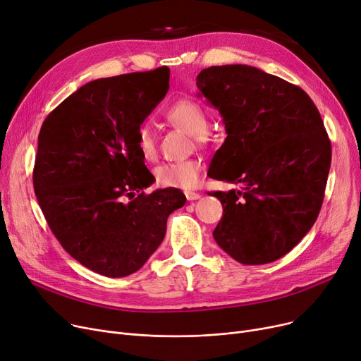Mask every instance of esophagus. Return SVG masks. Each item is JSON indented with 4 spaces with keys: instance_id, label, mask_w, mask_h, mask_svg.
Here are the masks:
<instances>
[{
    "instance_id": "esophagus-1",
    "label": "esophagus",
    "mask_w": 361,
    "mask_h": 361,
    "mask_svg": "<svg viewBox=\"0 0 361 361\" xmlns=\"http://www.w3.org/2000/svg\"><path fill=\"white\" fill-rule=\"evenodd\" d=\"M184 195H185L187 200H197V199H200V193H196V192H185Z\"/></svg>"
}]
</instances>
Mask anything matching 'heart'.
Listing matches in <instances>:
<instances>
[{"label":"heart","mask_w":361,"mask_h":361,"mask_svg":"<svg viewBox=\"0 0 361 361\" xmlns=\"http://www.w3.org/2000/svg\"><path fill=\"white\" fill-rule=\"evenodd\" d=\"M166 118L174 126L180 127L188 135L203 142L204 133L209 126V117L206 109L195 99H180L166 111ZM137 146L143 158L154 159L157 155L155 135L149 124H142L137 130ZM203 164L197 158H187L177 162H166L155 169L157 183L164 187L192 188L200 180Z\"/></svg>","instance_id":"heart-1"}]
</instances>
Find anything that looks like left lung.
Listing matches in <instances>:
<instances>
[{"mask_svg": "<svg viewBox=\"0 0 361 361\" xmlns=\"http://www.w3.org/2000/svg\"><path fill=\"white\" fill-rule=\"evenodd\" d=\"M196 85L226 133L207 174L241 184L211 195L224 207L214 238L243 264L278 260L310 231L324 202L331 142L320 114L305 90L252 66L204 68Z\"/></svg>", "mask_w": 361, "mask_h": 361, "instance_id": "1", "label": "left lung"}]
</instances>
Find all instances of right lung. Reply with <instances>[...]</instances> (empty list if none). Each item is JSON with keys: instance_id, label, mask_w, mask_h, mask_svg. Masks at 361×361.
<instances>
[{"instance_id": "right-lung-1", "label": "right lung", "mask_w": 361, "mask_h": 361, "mask_svg": "<svg viewBox=\"0 0 361 361\" xmlns=\"http://www.w3.org/2000/svg\"><path fill=\"white\" fill-rule=\"evenodd\" d=\"M168 89V67L93 80L41 127L33 169L37 203L64 250L99 275L139 271L162 243L169 214L185 203L178 188L140 193L155 178L143 162L137 130Z\"/></svg>"}]
</instances>
